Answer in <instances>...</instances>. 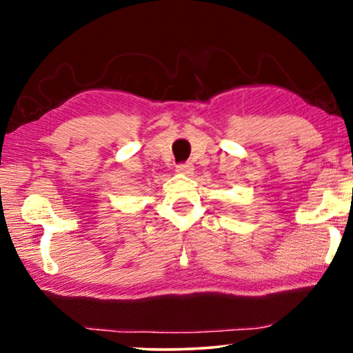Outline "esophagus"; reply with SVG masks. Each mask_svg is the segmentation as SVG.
Instances as JSON below:
<instances>
[{"instance_id": "1", "label": "esophagus", "mask_w": 353, "mask_h": 353, "mask_svg": "<svg viewBox=\"0 0 353 353\" xmlns=\"http://www.w3.org/2000/svg\"><path fill=\"white\" fill-rule=\"evenodd\" d=\"M176 172L180 173V175H191V173L194 172V165H192V163H190V162L180 163V165L176 167Z\"/></svg>"}]
</instances>
